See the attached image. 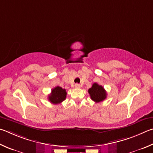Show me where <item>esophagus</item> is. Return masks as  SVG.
Masks as SVG:
<instances>
[{
	"mask_svg": "<svg viewBox=\"0 0 153 153\" xmlns=\"http://www.w3.org/2000/svg\"><path fill=\"white\" fill-rule=\"evenodd\" d=\"M74 87H75V88H77V89H78V88H80V87H81V85H80V84H78V83H76V84H75Z\"/></svg>",
	"mask_w": 153,
	"mask_h": 153,
	"instance_id": "34e87169",
	"label": "esophagus"
}]
</instances>
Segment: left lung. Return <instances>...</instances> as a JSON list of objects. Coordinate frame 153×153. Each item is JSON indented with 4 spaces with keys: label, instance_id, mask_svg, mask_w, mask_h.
<instances>
[{
    "label": "left lung",
    "instance_id": "left-lung-1",
    "mask_svg": "<svg viewBox=\"0 0 153 153\" xmlns=\"http://www.w3.org/2000/svg\"><path fill=\"white\" fill-rule=\"evenodd\" d=\"M88 92L89 93L91 99L96 103L101 102L105 100L107 97V93L104 88L96 82L93 84L92 87L88 90Z\"/></svg>",
    "mask_w": 153,
    "mask_h": 153
}]
</instances>
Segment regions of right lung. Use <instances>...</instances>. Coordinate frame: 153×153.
Returning <instances> with one entry per match:
<instances>
[{"mask_svg": "<svg viewBox=\"0 0 153 153\" xmlns=\"http://www.w3.org/2000/svg\"><path fill=\"white\" fill-rule=\"evenodd\" d=\"M67 93L66 89L57 86L53 88L52 90V92L48 96V100L53 104H58L62 102L65 100Z\"/></svg>", "mask_w": 153, "mask_h": 153, "instance_id": "1", "label": "right lung"}]
</instances>
